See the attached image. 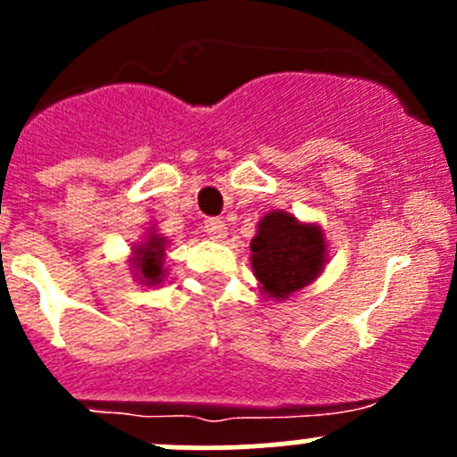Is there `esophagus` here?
<instances>
[{"mask_svg":"<svg viewBox=\"0 0 457 457\" xmlns=\"http://www.w3.org/2000/svg\"><path fill=\"white\" fill-rule=\"evenodd\" d=\"M203 232H205L207 238H212V241H220V238H225V234H228V225L220 219H207L205 223H203Z\"/></svg>","mask_w":457,"mask_h":457,"instance_id":"1","label":"esophagus"}]
</instances>
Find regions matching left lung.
Here are the masks:
<instances>
[{
  "label": "left lung",
  "mask_w": 457,
  "mask_h": 457,
  "mask_svg": "<svg viewBox=\"0 0 457 457\" xmlns=\"http://www.w3.org/2000/svg\"><path fill=\"white\" fill-rule=\"evenodd\" d=\"M250 250L261 292L271 301H287L314 283L329 252L320 225L303 223L285 210L267 212L258 220Z\"/></svg>",
  "instance_id": "left-lung-1"
}]
</instances>
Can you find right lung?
I'll return each mask as SVG.
<instances>
[{"label": "right lung", "instance_id": "1", "mask_svg": "<svg viewBox=\"0 0 457 457\" xmlns=\"http://www.w3.org/2000/svg\"><path fill=\"white\" fill-rule=\"evenodd\" d=\"M165 247H168V238L163 234L156 232L154 228H147V237L141 243L132 247L130 267L135 271V278L141 285L154 287V285L163 283L165 274Z\"/></svg>", "mask_w": 457, "mask_h": 457}]
</instances>
